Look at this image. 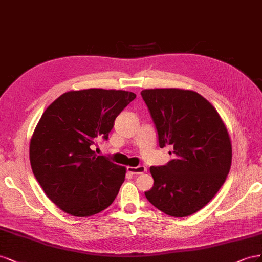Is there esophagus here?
<instances>
[{
  "label": "esophagus",
  "mask_w": 262,
  "mask_h": 262,
  "mask_svg": "<svg viewBox=\"0 0 262 262\" xmlns=\"http://www.w3.org/2000/svg\"><path fill=\"white\" fill-rule=\"evenodd\" d=\"M127 172L133 174V176H137L146 172V168L144 166H138V167H128L127 168Z\"/></svg>",
  "instance_id": "34e87169"
}]
</instances>
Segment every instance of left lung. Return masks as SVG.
Returning <instances> with one entry per match:
<instances>
[{
	"mask_svg": "<svg viewBox=\"0 0 262 262\" xmlns=\"http://www.w3.org/2000/svg\"><path fill=\"white\" fill-rule=\"evenodd\" d=\"M140 94L159 147H173L168 163L150 167L155 182L145 195L167 215L196 213L215 196L229 172L231 145L226 127L212 104L196 92L151 89Z\"/></svg>",
	"mask_w": 262,
	"mask_h": 262,
	"instance_id": "left-lung-1",
	"label": "left lung"
}]
</instances>
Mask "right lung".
<instances>
[{
  "instance_id": "obj_1",
  "label": "right lung",
  "mask_w": 262,
  "mask_h": 262,
  "mask_svg": "<svg viewBox=\"0 0 262 262\" xmlns=\"http://www.w3.org/2000/svg\"><path fill=\"white\" fill-rule=\"evenodd\" d=\"M135 98L122 90L70 91L43 112L29 159L41 189L63 212L86 217L113 203L126 170L96 156L91 146L99 138L108 139L115 118Z\"/></svg>"
}]
</instances>
